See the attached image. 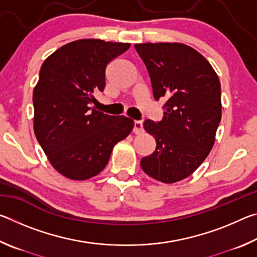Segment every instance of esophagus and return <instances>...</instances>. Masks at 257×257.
I'll return each instance as SVG.
<instances>
[{
    "label": "esophagus",
    "instance_id": "34e87169",
    "mask_svg": "<svg viewBox=\"0 0 257 257\" xmlns=\"http://www.w3.org/2000/svg\"><path fill=\"white\" fill-rule=\"evenodd\" d=\"M143 121H134V133L135 134H142L143 133Z\"/></svg>",
    "mask_w": 257,
    "mask_h": 257
}]
</instances>
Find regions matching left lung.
Segmentation results:
<instances>
[{
  "label": "left lung",
  "instance_id": "left-lung-1",
  "mask_svg": "<svg viewBox=\"0 0 257 257\" xmlns=\"http://www.w3.org/2000/svg\"><path fill=\"white\" fill-rule=\"evenodd\" d=\"M135 49L149 71L154 98L167 99L163 119L143 124L156 147L141 167L153 179L173 184L196 170L214 144L222 107L219 77L201 53L181 43Z\"/></svg>",
  "mask_w": 257,
  "mask_h": 257
}]
</instances>
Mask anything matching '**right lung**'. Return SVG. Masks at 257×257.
I'll return each mask as SVG.
<instances>
[{"label":"right lung","mask_w":257,"mask_h":257,"mask_svg":"<svg viewBox=\"0 0 257 257\" xmlns=\"http://www.w3.org/2000/svg\"><path fill=\"white\" fill-rule=\"evenodd\" d=\"M129 43L78 40L47 58L34 88V132L50 163L72 180L97 176L134 121L104 114L89 104L105 87V69Z\"/></svg>","instance_id":"obj_1"}]
</instances>
